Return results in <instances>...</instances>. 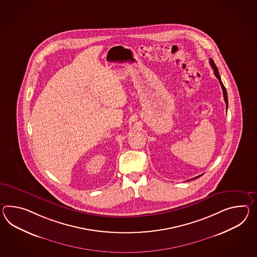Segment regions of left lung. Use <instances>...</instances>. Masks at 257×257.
<instances>
[{
    "label": "left lung",
    "mask_w": 257,
    "mask_h": 257,
    "mask_svg": "<svg viewBox=\"0 0 257 257\" xmlns=\"http://www.w3.org/2000/svg\"><path fill=\"white\" fill-rule=\"evenodd\" d=\"M213 60L211 58L210 59V64H211V67L213 68V72H214V75L216 76V78L218 79V81H219L220 84H221V87H222V90H223V94H224V99H225V106H226V108H227V105H228V101H227V94H226V90H225V87L224 86V84H223V82L221 81V78H220L219 72H218V69H217V67L215 66V64L214 62H213ZM201 176V175H199V176H197V177H194V178H192L191 180H193L195 178H198V177H200Z\"/></svg>",
    "instance_id": "left-lung-1"
}]
</instances>
